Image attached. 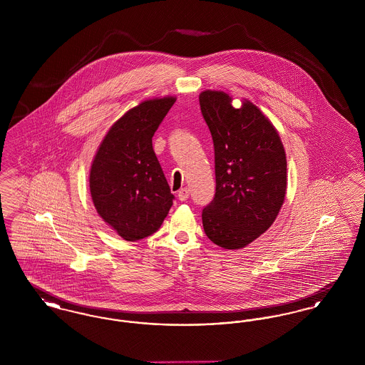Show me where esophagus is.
Returning <instances> with one entry per match:
<instances>
[{"label":"esophagus","mask_w":365,"mask_h":365,"mask_svg":"<svg viewBox=\"0 0 365 365\" xmlns=\"http://www.w3.org/2000/svg\"><path fill=\"white\" fill-rule=\"evenodd\" d=\"M189 195H190V192H189V189H180L179 192H178V198L180 200V201H186L187 198H189Z\"/></svg>","instance_id":"obj_1"}]
</instances>
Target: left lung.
<instances>
[{
    "mask_svg": "<svg viewBox=\"0 0 365 365\" xmlns=\"http://www.w3.org/2000/svg\"><path fill=\"white\" fill-rule=\"evenodd\" d=\"M215 148L216 191L202 209L209 240L225 249L253 242L275 222L286 194V155L277 130L256 105L235 109L223 91L200 94Z\"/></svg>",
    "mask_w": 365,
    "mask_h": 365,
    "instance_id": "left-lung-1",
    "label": "left lung"
}]
</instances>
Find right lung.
<instances>
[{
  "label": "right lung",
  "instance_id": "add662e5",
  "mask_svg": "<svg viewBox=\"0 0 365 365\" xmlns=\"http://www.w3.org/2000/svg\"><path fill=\"white\" fill-rule=\"evenodd\" d=\"M174 97L143 101L108 131L90 170V192L98 215L125 241L155 234L173 207L174 194L152 138Z\"/></svg>",
  "mask_w": 365,
  "mask_h": 365
}]
</instances>
